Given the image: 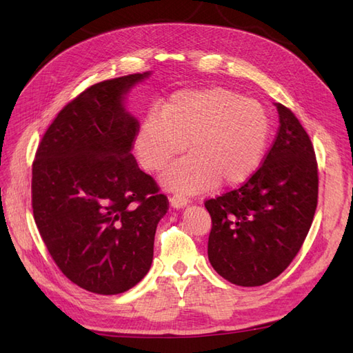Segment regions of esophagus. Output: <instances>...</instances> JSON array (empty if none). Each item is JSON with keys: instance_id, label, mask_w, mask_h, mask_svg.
I'll list each match as a JSON object with an SVG mask.
<instances>
[{"instance_id": "obj_1", "label": "esophagus", "mask_w": 353, "mask_h": 353, "mask_svg": "<svg viewBox=\"0 0 353 353\" xmlns=\"http://www.w3.org/2000/svg\"><path fill=\"white\" fill-rule=\"evenodd\" d=\"M188 205V199L181 196V194H175L170 197V206H172L174 209H183Z\"/></svg>"}]
</instances>
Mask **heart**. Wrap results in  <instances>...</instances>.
Instances as JSON below:
<instances>
[{
    "label": "heart",
    "instance_id": "b5f03b06",
    "mask_svg": "<svg viewBox=\"0 0 353 353\" xmlns=\"http://www.w3.org/2000/svg\"><path fill=\"white\" fill-rule=\"evenodd\" d=\"M270 116L253 99L223 87L181 90L162 110L148 112L138 126L134 150L141 168L159 172L179 153L163 184L184 194L212 185L243 184L259 169L268 147Z\"/></svg>",
    "mask_w": 353,
    "mask_h": 353
}]
</instances>
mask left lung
<instances>
[{"instance_id":"obj_1","label":"left lung","mask_w":353,"mask_h":353,"mask_svg":"<svg viewBox=\"0 0 353 353\" xmlns=\"http://www.w3.org/2000/svg\"><path fill=\"white\" fill-rule=\"evenodd\" d=\"M275 108L280 128L261 168L240 188L205 203L212 218L209 262L236 285L276 279L301 250L316 209L312 143L290 109Z\"/></svg>"}]
</instances>
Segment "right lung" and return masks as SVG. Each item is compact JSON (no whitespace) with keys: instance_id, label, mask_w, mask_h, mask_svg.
Wrapping results in <instances>:
<instances>
[{"instance_id":"add662e5","label":"right lung","mask_w":353,"mask_h":353,"mask_svg":"<svg viewBox=\"0 0 353 353\" xmlns=\"http://www.w3.org/2000/svg\"><path fill=\"white\" fill-rule=\"evenodd\" d=\"M152 72L95 83L60 113L32 165V209L61 272L97 294L140 283L169 201L131 154L138 121L126 95Z\"/></svg>"}]
</instances>
